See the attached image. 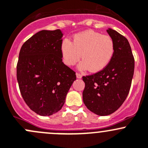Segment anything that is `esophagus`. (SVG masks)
Masks as SVG:
<instances>
[{
    "mask_svg": "<svg viewBox=\"0 0 148 148\" xmlns=\"http://www.w3.org/2000/svg\"><path fill=\"white\" fill-rule=\"evenodd\" d=\"M76 77H77V78H78V79H80V78H81L82 77V75L81 74H80V73H76Z\"/></svg>",
    "mask_w": 148,
    "mask_h": 148,
    "instance_id": "1",
    "label": "esophagus"
}]
</instances>
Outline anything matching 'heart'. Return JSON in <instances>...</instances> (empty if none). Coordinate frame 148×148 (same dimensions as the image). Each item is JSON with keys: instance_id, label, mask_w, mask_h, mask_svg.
Instances as JSON below:
<instances>
[{"instance_id": "obj_1", "label": "heart", "mask_w": 148, "mask_h": 148, "mask_svg": "<svg viewBox=\"0 0 148 148\" xmlns=\"http://www.w3.org/2000/svg\"><path fill=\"white\" fill-rule=\"evenodd\" d=\"M115 42L109 36L88 30L74 35L72 41L64 40L60 46L62 57L67 65H75L82 56L80 68L98 72L112 60Z\"/></svg>"}]
</instances>
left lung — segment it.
Here are the masks:
<instances>
[{
    "mask_svg": "<svg viewBox=\"0 0 148 148\" xmlns=\"http://www.w3.org/2000/svg\"><path fill=\"white\" fill-rule=\"evenodd\" d=\"M107 32L115 42L112 60L103 71L83 77L85 85L83 103L89 110L99 116L113 113L124 103L130 91L135 68L127 39L111 28Z\"/></svg>",
    "mask_w": 148,
    "mask_h": 148,
    "instance_id": "1",
    "label": "left lung"
}]
</instances>
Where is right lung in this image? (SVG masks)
<instances>
[{
  "mask_svg": "<svg viewBox=\"0 0 148 148\" xmlns=\"http://www.w3.org/2000/svg\"><path fill=\"white\" fill-rule=\"evenodd\" d=\"M63 36L60 29L40 30L19 53L17 80L21 95L28 107L42 116L61 109L76 80L75 73L62 61Z\"/></svg>",
  "mask_w": 148,
  "mask_h": 148,
  "instance_id": "add662e5",
  "label": "right lung"
}]
</instances>
